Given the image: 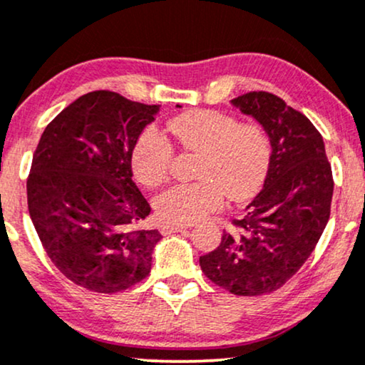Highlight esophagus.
Masks as SVG:
<instances>
[{
  "instance_id": "esophagus-1",
  "label": "esophagus",
  "mask_w": 365,
  "mask_h": 365,
  "mask_svg": "<svg viewBox=\"0 0 365 365\" xmlns=\"http://www.w3.org/2000/svg\"><path fill=\"white\" fill-rule=\"evenodd\" d=\"M188 225L187 224H165L163 227H161V234H173V232H180V230L187 229Z\"/></svg>"
}]
</instances>
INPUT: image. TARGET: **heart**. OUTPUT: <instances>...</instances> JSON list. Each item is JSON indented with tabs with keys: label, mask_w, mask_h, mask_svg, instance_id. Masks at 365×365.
<instances>
[{
	"label": "heart",
	"mask_w": 365,
	"mask_h": 365,
	"mask_svg": "<svg viewBox=\"0 0 365 365\" xmlns=\"http://www.w3.org/2000/svg\"><path fill=\"white\" fill-rule=\"evenodd\" d=\"M180 148L198 153L197 182L168 188L155 200L161 219L190 224L219 210L227 195L242 202L261 190L273 160V140L259 123H241L232 114L195 109L168 123ZM173 146L163 133L148 128L131 151L133 175L143 187L156 188L170 177Z\"/></svg>",
	"instance_id": "1"
}]
</instances>
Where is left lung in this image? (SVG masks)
Masks as SVG:
<instances>
[{
	"label": "left lung",
	"instance_id": "8db88e82",
	"mask_svg": "<svg viewBox=\"0 0 365 365\" xmlns=\"http://www.w3.org/2000/svg\"><path fill=\"white\" fill-rule=\"evenodd\" d=\"M273 140L264 188L234 219L200 267L212 283L237 297L281 288L305 264L330 217L334 177L324 138L310 119L278 96L252 91L232 101Z\"/></svg>",
	"mask_w": 365,
	"mask_h": 365
}]
</instances>
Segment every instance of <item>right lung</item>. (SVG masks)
I'll list each match as a JSON object with an SVG mask.
<instances>
[{"instance_id":"1","label":"right lung","mask_w":365,"mask_h":365,"mask_svg":"<svg viewBox=\"0 0 365 365\" xmlns=\"http://www.w3.org/2000/svg\"><path fill=\"white\" fill-rule=\"evenodd\" d=\"M158 106L94 91L45 128L26 180L29 212L57 269L96 293L150 274L158 230L136 225L151 207L133 182L131 151Z\"/></svg>"}]
</instances>
